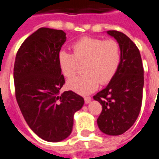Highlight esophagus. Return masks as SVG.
<instances>
[{"mask_svg": "<svg viewBox=\"0 0 159 159\" xmlns=\"http://www.w3.org/2000/svg\"><path fill=\"white\" fill-rule=\"evenodd\" d=\"M84 101H85V103L86 104L90 103V101H91V98H90V97H85V98H84Z\"/></svg>", "mask_w": 159, "mask_h": 159, "instance_id": "obj_1", "label": "esophagus"}]
</instances>
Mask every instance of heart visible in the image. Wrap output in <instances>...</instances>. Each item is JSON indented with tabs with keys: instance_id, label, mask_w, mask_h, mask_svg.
<instances>
[{
	"instance_id": "b5f03b06",
	"label": "heart",
	"mask_w": 159,
	"mask_h": 159,
	"mask_svg": "<svg viewBox=\"0 0 159 159\" xmlns=\"http://www.w3.org/2000/svg\"><path fill=\"white\" fill-rule=\"evenodd\" d=\"M73 54L60 51L58 63L63 76L71 78L78 71V64L83 65V76L70 80L67 88L80 94H89L98 89L100 83H110L116 75L120 62L121 51L116 41L94 37H83L72 45Z\"/></svg>"
}]
</instances>
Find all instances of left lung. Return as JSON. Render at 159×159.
I'll list each match as a JSON object with an SVG mask.
<instances>
[{
	"instance_id": "1",
	"label": "left lung",
	"mask_w": 159,
	"mask_h": 159,
	"mask_svg": "<svg viewBox=\"0 0 159 159\" xmlns=\"http://www.w3.org/2000/svg\"><path fill=\"white\" fill-rule=\"evenodd\" d=\"M118 43L121 62L116 75L104 89L93 96L102 106L97 119L101 132L119 135L129 129L140 114L144 87V70L136 45L123 33L107 31Z\"/></svg>"
}]
</instances>
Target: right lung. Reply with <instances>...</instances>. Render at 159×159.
<instances>
[{"label":"right lung","instance_id":"right-lung-1","mask_svg":"<svg viewBox=\"0 0 159 159\" xmlns=\"http://www.w3.org/2000/svg\"><path fill=\"white\" fill-rule=\"evenodd\" d=\"M66 41L60 30L40 28L23 42L16 55L13 79L23 117L42 140L59 142L69 136L73 117L84 100L72 91L60 93L65 83L58 55Z\"/></svg>","mask_w":159,"mask_h":159}]
</instances>
